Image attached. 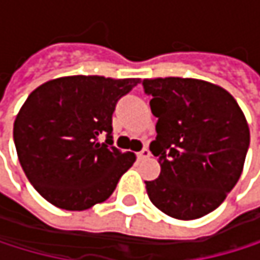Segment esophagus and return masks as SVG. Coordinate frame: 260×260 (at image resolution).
<instances>
[{"mask_svg": "<svg viewBox=\"0 0 260 260\" xmlns=\"http://www.w3.org/2000/svg\"><path fill=\"white\" fill-rule=\"evenodd\" d=\"M149 154H151V153H149V149L148 148H143L142 151L137 153V157L139 159H146V157H149Z\"/></svg>", "mask_w": 260, "mask_h": 260, "instance_id": "34e87169", "label": "esophagus"}]
</instances>
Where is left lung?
<instances>
[{
  "label": "left lung",
  "mask_w": 260,
  "mask_h": 260,
  "mask_svg": "<svg viewBox=\"0 0 260 260\" xmlns=\"http://www.w3.org/2000/svg\"><path fill=\"white\" fill-rule=\"evenodd\" d=\"M157 118L149 149L160 175L145 181L151 203L178 220L207 215L237 184L249 146V127L224 88L190 78L143 79Z\"/></svg>",
  "instance_id": "8db88e82"
}]
</instances>
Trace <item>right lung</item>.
<instances>
[{"label":"right lung","mask_w":260,"mask_h":260,"mask_svg":"<svg viewBox=\"0 0 260 260\" xmlns=\"http://www.w3.org/2000/svg\"><path fill=\"white\" fill-rule=\"evenodd\" d=\"M140 79L65 76L27 96L14 123L21 168L56 207L85 211L106 201L136 156L112 140V114ZM106 136V142L99 139Z\"/></svg>","instance_id":"1"}]
</instances>
